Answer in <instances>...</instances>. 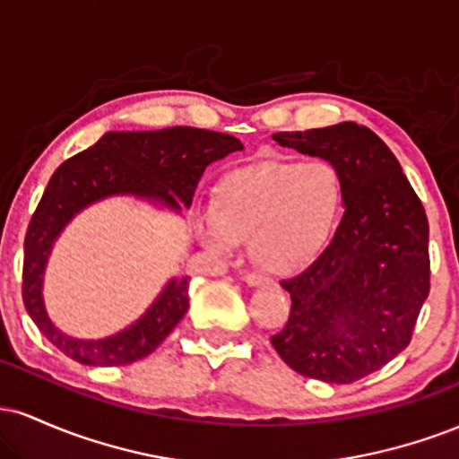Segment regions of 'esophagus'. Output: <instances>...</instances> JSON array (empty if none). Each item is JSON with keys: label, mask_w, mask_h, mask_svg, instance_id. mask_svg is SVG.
<instances>
[{"label": "esophagus", "mask_w": 459, "mask_h": 459, "mask_svg": "<svg viewBox=\"0 0 459 459\" xmlns=\"http://www.w3.org/2000/svg\"><path fill=\"white\" fill-rule=\"evenodd\" d=\"M244 282L250 284V287H256V284H267L270 282V278L263 276V273H259V272H246Z\"/></svg>", "instance_id": "1"}]
</instances>
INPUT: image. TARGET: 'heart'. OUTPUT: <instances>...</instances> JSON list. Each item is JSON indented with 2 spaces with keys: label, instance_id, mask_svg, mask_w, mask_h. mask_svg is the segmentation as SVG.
<instances>
[{
  "label": "heart",
  "instance_id": "1",
  "mask_svg": "<svg viewBox=\"0 0 459 459\" xmlns=\"http://www.w3.org/2000/svg\"><path fill=\"white\" fill-rule=\"evenodd\" d=\"M341 207L343 181L330 161H265L226 178L196 229L215 255H230L247 237L261 267L291 272L324 250Z\"/></svg>",
  "mask_w": 459,
  "mask_h": 459
}]
</instances>
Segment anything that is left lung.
Segmentation results:
<instances>
[{
    "label": "left lung",
    "mask_w": 459,
    "mask_h": 459,
    "mask_svg": "<svg viewBox=\"0 0 459 459\" xmlns=\"http://www.w3.org/2000/svg\"><path fill=\"white\" fill-rule=\"evenodd\" d=\"M339 170L345 213L324 252L281 282L291 296L273 350L293 371L350 384L412 339L429 296V224L397 157L368 127L339 123L273 134Z\"/></svg>",
    "instance_id": "left-lung-1"
}]
</instances>
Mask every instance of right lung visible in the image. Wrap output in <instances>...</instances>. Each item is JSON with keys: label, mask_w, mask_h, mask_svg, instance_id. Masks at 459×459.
<instances>
[{"label": "right lung", "mask_w": 459, "mask_h": 459, "mask_svg": "<svg viewBox=\"0 0 459 459\" xmlns=\"http://www.w3.org/2000/svg\"><path fill=\"white\" fill-rule=\"evenodd\" d=\"M244 144L218 131L170 127L161 131H109L88 151L54 172L31 215L23 244V304L31 321L62 354L82 365L120 367L149 356L187 313L189 278H172L142 317L118 334L79 341L51 324L43 302V273L62 229L88 204L118 194L189 207L204 168Z\"/></svg>", "instance_id": "right-lung-1"}]
</instances>
